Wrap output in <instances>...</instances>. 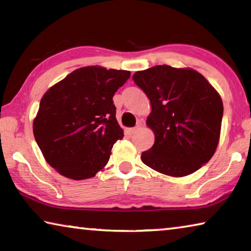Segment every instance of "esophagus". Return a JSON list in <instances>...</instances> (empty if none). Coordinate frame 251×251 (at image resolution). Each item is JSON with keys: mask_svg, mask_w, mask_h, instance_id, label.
<instances>
[{"mask_svg": "<svg viewBox=\"0 0 251 251\" xmlns=\"http://www.w3.org/2000/svg\"><path fill=\"white\" fill-rule=\"evenodd\" d=\"M141 127H142V124H141V123H138V124L136 125L135 127H133V128H129L128 131H129L130 134H135L136 131H138L139 129H141Z\"/></svg>", "mask_w": 251, "mask_h": 251, "instance_id": "34e87169", "label": "esophagus"}]
</instances>
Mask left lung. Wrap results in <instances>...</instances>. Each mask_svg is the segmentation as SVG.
I'll use <instances>...</instances> for the list:
<instances>
[{
	"mask_svg": "<svg viewBox=\"0 0 251 251\" xmlns=\"http://www.w3.org/2000/svg\"><path fill=\"white\" fill-rule=\"evenodd\" d=\"M133 79L151 101L146 124L155 134L143 163L164 175L182 177L198 171L218 146L224 105L211 84L189 67L157 65Z\"/></svg>",
	"mask_w": 251,
	"mask_h": 251,
	"instance_id": "8db88e82",
	"label": "left lung"
}]
</instances>
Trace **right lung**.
Returning a JSON list of instances; mask_svg holds the SVG:
<instances>
[{
    "label": "right lung",
    "mask_w": 251,
    "mask_h": 251,
    "mask_svg": "<svg viewBox=\"0 0 251 251\" xmlns=\"http://www.w3.org/2000/svg\"><path fill=\"white\" fill-rule=\"evenodd\" d=\"M129 76V71L80 67L42 97L33 133L58 174L83 180L106 166L113 145L124 137L113 96Z\"/></svg>",
    "instance_id": "obj_1"
}]
</instances>
